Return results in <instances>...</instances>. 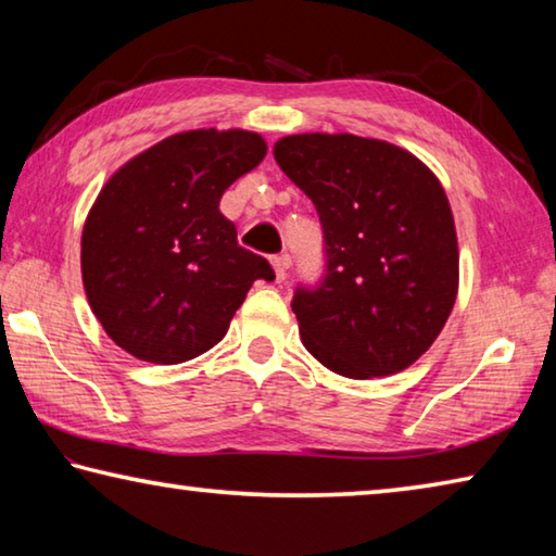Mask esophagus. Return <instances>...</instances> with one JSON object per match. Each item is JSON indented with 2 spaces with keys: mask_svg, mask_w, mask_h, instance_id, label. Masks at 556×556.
<instances>
[{
  "mask_svg": "<svg viewBox=\"0 0 556 556\" xmlns=\"http://www.w3.org/2000/svg\"><path fill=\"white\" fill-rule=\"evenodd\" d=\"M271 267H275V279L277 281H285L287 279V271H289V257L287 255L271 257Z\"/></svg>",
  "mask_w": 556,
  "mask_h": 556,
  "instance_id": "34e87169",
  "label": "esophagus"
}]
</instances>
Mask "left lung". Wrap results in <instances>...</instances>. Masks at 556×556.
I'll use <instances>...</instances> for the list:
<instances>
[{
  "label": "left lung",
  "instance_id": "left-lung-1",
  "mask_svg": "<svg viewBox=\"0 0 556 556\" xmlns=\"http://www.w3.org/2000/svg\"><path fill=\"white\" fill-rule=\"evenodd\" d=\"M275 159L324 225L326 275L291 301L306 351L353 380L409 368L437 341L458 291L444 186L382 139L291 135Z\"/></svg>",
  "mask_w": 556,
  "mask_h": 556
}]
</instances>
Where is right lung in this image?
<instances>
[{
  "label": "right lung",
  "instance_id": "add662e5",
  "mask_svg": "<svg viewBox=\"0 0 556 556\" xmlns=\"http://www.w3.org/2000/svg\"><path fill=\"white\" fill-rule=\"evenodd\" d=\"M265 154L257 131H178L102 186L80 269L92 314L122 351L156 365L191 361L223 341L257 279H275L220 213L225 188Z\"/></svg>",
  "mask_w": 556,
  "mask_h": 556
}]
</instances>
